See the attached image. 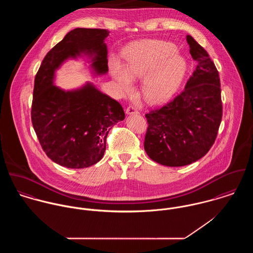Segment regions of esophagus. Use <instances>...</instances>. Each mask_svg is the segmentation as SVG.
I'll return each mask as SVG.
<instances>
[{"mask_svg": "<svg viewBox=\"0 0 253 253\" xmlns=\"http://www.w3.org/2000/svg\"><path fill=\"white\" fill-rule=\"evenodd\" d=\"M126 112L128 115H134V114H137V109L135 108L134 106H132V105H129L126 110Z\"/></svg>", "mask_w": 253, "mask_h": 253, "instance_id": "1", "label": "esophagus"}]
</instances>
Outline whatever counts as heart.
I'll return each instance as SVG.
<instances>
[{"label": "heart", "mask_w": 253, "mask_h": 253, "mask_svg": "<svg viewBox=\"0 0 253 253\" xmlns=\"http://www.w3.org/2000/svg\"><path fill=\"white\" fill-rule=\"evenodd\" d=\"M125 67L117 60L110 65L113 77L125 93L133 89L132 79L144 78L142 92L155 104L169 100L180 88L187 73V61L176 46L164 41H142L125 50Z\"/></svg>", "instance_id": "heart-1"}]
</instances>
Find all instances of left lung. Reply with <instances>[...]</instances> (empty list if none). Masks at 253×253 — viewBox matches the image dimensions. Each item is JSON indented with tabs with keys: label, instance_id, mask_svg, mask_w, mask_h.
<instances>
[{
	"label": "left lung",
	"instance_id": "8db88e82",
	"mask_svg": "<svg viewBox=\"0 0 253 253\" xmlns=\"http://www.w3.org/2000/svg\"><path fill=\"white\" fill-rule=\"evenodd\" d=\"M197 67L185 88L171 101L145 115L147 155L167 167H183L203 158L212 147L222 120L219 73L208 51L186 37Z\"/></svg>",
	"mask_w": 253,
	"mask_h": 253
}]
</instances>
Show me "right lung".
I'll return each instance as SVG.
<instances>
[{
  "label": "right lung",
  "mask_w": 253,
  "mask_h": 253,
  "mask_svg": "<svg viewBox=\"0 0 253 253\" xmlns=\"http://www.w3.org/2000/svg\"><path fill=\"white\" fill-rule=\"evenodd\" d=\"M106 29L76 28L44 56L35 77L31 120L45 155L69 169H84L99 162L106 150L109 130L125 119L121 104L87 84L64 91L52 84L54 70L81 52L94 55L93 68L108 71Z\"/></svg>",
  "instance_id": "obj_1"
}]
</instances>
